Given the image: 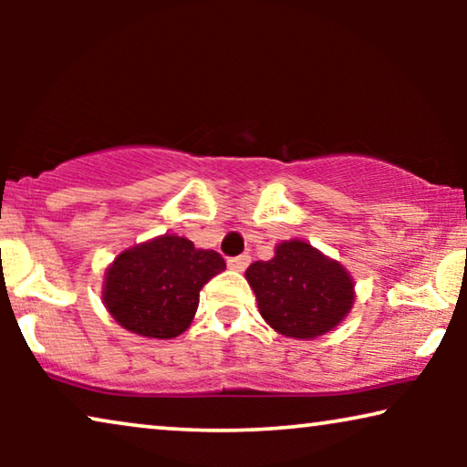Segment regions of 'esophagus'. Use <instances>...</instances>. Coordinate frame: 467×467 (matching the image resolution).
I'll return each instance as SVG.
<instances>
[{"label": "esophagus", "mask_w": 467, "mask_h": 467, "mask_svg": "<svg viewBox=\"0 0 467 467\" xmlns=\"http://www.w3.org/2000/svg\"><path fill=\"white\" fill-rule=\"evenodd\" d=\"M248 264H251V257H248V254H240V257L227 259L229 270H235V272H244L246 267H248Z\"/></svg>", "instance_id": "1"}]
</instances>
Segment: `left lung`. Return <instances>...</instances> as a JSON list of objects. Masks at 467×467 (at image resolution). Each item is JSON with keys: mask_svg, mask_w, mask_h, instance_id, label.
Returning <instances> with one entry per match:
<instances>
[{"mask_svg": "<svg viewBox=\"0 0 467 467\" xmlns=\"http://www.w3.org/2000/svg\"><path fill=\"white\" fill-rule=\"evenodd\" d=\"M246 280L265 323L296 340L325 336L355 302L350 274L304 240L280 242L270 261L248 265Z\"/></svg>", "mask_w": 467, "mask_h": 467, "instance_id": "8db88e82", "label": "left lung"}]
</instances>
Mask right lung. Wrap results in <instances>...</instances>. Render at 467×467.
I'll return each instance as SVG.
<instances>
[{
  "label": "right lung",
  "instance_id": "add662e5",
  "mask_svg": "<svg viewBox=\"0 0 467 467\" xmlns=\"http://www.w3.org/2000/svg\"><path fill=\"white\" fill-rule=\"evenodd\" d=\"M223 270L219 253L165 234L120 253L106 270L101 297L120 327L171 340L193 321L202 286Z\"/></svg>",
  "mask_w": 467,
  "mask_h": 467
}]
</instances>
